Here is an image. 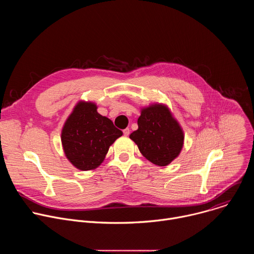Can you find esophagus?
I'll return each instance as SVG.
<instances>
[{
    "mask_svg": "<svg viewBox=\"0 0 254 254\" xmlns=\"http://www.w3.org/2000/svg\"><path fill=\"white\" fill-rule=\"evenodd\" d=\"M124 134L126 135V136H127V135H129V132H130V130H129V128H125L124 130Z\"/></svg>",
    "mask_w": 254,
    "mask_h": 254,
    "instance_id": "34e87169",
    "label": "esophagus"
}]
</instances>
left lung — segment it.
Returning a JSON list of instances; mask_svg holds the SVG:
<instances>
[{"label": "left lung", "mask_w": 254, "mask_h": 254, "mask_svg": "<svg viewBox=\"0 0 254 254\" xmlns=\"http://www.w3.org/2000/svg\"><path fill=\"white\" fill-rule=\"evenodd\" d=\"M137 126L129 137L144 158L155 165L167 166L179 156L184 132L166 105L155 103L142 108Z\"/></svg>", "instance_id": "obj_1"}]
</instances>
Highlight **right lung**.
<instances>
[{
    "label": "right lung",
    "mask_w": 254,
    "mask_h": 254,
    "mask_svg": "<svg viewBox=\"0 0 254 254\" xmlns=\"http://www.w3.org/2000/svg\"><path fill=\"white\" fill-rule=\"evenodd\" d=\"M96 110L95 103L79 101L61 132L66 158L81 171L97 168L115 140L123 135L110 119L102 117Z\"/></svg>",
    "instance_id": "add662e5"
}]
</instances>
